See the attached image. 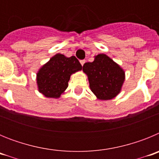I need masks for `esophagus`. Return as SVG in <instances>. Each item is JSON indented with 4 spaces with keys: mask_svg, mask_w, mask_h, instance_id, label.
I'll list each match as a JSON object with an SVG mask.
<instances>
[{
    "mask_svg": "<svg viewBox=\"0 0 159 159\" xmlns=\"http://www.w3.org/2000/svg\"><path fill=\"white\" fill-rule=\"evenodd\" d=\"M85 62H86V60H80V64H81V65H84V64H85Z\"/></svg>",
    "mask_w": 159,
    "mask_h": 159,
    "instance_id": "34e87169",
    "label": "esophagus"
}]
</instances>
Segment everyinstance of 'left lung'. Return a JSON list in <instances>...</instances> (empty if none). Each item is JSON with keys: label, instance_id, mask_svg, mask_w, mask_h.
<instances>
[{"label": "left lung", "instance_id": "8db88e82", "mask_svg": "<svg viewBox=\"0 0 159 159\" xmlns=\"http://www.w3.org/2000/svg\"><path fill=\"white\" fill-rule=\"evenodd\" d=\"M83 71L88 75L90 88L99 100H109L121 92L125 71L105 54L95 56L92 63H85Z\"/></svg>", "mask_w": 159, "mask_h": 159}]
</instances>
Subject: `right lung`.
<instances>
[{
	"label": "right lung",
	"mask_w": 159,
	"mask_h": 159,
	"mask_svg": "<svg viewBox=\"0 0 159 159\" xmlns=\"http://www.w3.org/2000/svg\"><path fill=\"white\" fill-rule=\"evenodd\" d=\"M81 70L82 66L75 57L56 54L36 73L38 91L48 98L58 99L67 89L71 74Z\"/></svg>",
	"instance_id": "1"
}]
</instances>
